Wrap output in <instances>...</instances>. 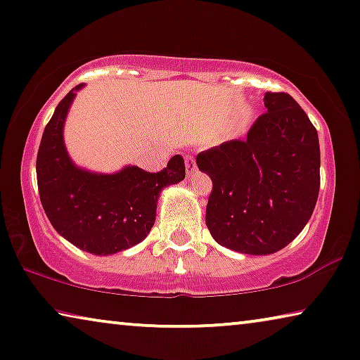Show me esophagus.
<instances>
[{
  "label": "esophagus",
  "mask_w": 360,
  "mask_h": 360,
  "mask_svg": "<svg viewBox=\"0 0 360 360\" xmlns=\"http://www.w3.org/2000/svg\"><path fill=\"white\" fill-rule=\"evenodd\" d=\"M185 164H186V174L188 175H191L193 172L196 170V162H195V159H193V155H185Z\"/></svg>",
  "instance_id": "obj_1"
}]
</instances>
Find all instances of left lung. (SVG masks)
I'll use <instances>...</instances> for the list:
<instances>
[{
	"mask_svg": "<svg viewBox=\"0 0 360 360\" xmlns=\"http://www.w3.org/2000/svg\"><path fill=\"white\" fill-rule=\"evenodd\" d=\"M268 108L247 139L196 155L211 176L206 226L222 247L247 255L283 250L311 217L320 191L319 133L289 94L266 92Z\"/></svg>",
	"mask_w": 360,
	"mask_h": 360,
	"instance_id": "8db88e82",
	"label": "left lung"
}]
</instances>
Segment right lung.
Segmentation results:
<instances>
[{"label":"right lung","instance_id":"add662e5","mask_svg":"<svg viewBox=\"0 0 360 360\" xmlns=\"http://www.w3.org/2000/svg\"><path fill=\"white\" fill-rule=\"evenodd\" d=\"M82 86L66 94L44 129L37 154L39 195L61 237L92 255H112L148 237L159 193L185 179V162L176 154L155 174L134 165L112 175L76 167L66 153L63 124Z\"/></svg>","mask_w":360,"mask_h":360}]
</instances>
